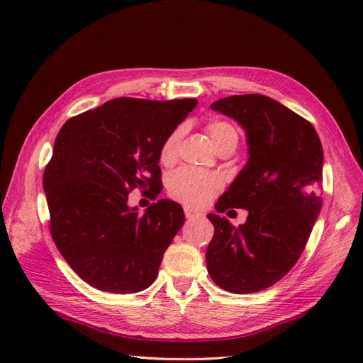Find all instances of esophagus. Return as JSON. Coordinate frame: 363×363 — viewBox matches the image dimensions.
I'll use <instances>...</instances> for the list:
<instances>
[{
  "label": "esophagus",
  "instance_id": "esophagus-1",
  "mask_svg": "<svg viewBox=\"0 0 363 363\" xmlns=\"http://www.w3.org/2000/svg\"><path fill=\"white\" fill-rule=\"evenodd\" d=\"M186 217H187V220H194V218H199V217H201V213H198V212H195V211L189 209V207H186Z\"/></svg>",
  "mask_w": 363,
  "mask_h": 363
}]
</instances>
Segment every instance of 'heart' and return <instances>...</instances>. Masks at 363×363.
<instances>
[{"label": "heart", "mask_w": 363, "mask_h": 363, "mask_svg": "<svg viewBox=\"0 0 363 363\" xmlns=\"http://www.w3.org/2000/svg\"><path fill=\"white\" fill-rule=\"evenodd\" d=\"M207 134L212 138L217 150L225 148L228 145H235L238 142V134L233 125L226 121H211L207 125ZM182 137V128H176L169 133L165 140L160 145L159 159L162 164H172L176 159L177 146H179ZM221 187V181L218 176L207 172H199L195 168H179L169 176L168 191L177 201L186 204L191 209H199L206 206L211 199L217 195Z\"/></svg>", "instance_id": "b5f03b06"}]
</instances>
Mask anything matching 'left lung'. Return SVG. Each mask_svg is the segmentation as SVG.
Listing matches in <instances>:
<instances>
[{
  "mask_svg": "<svg viewBox=\"0 0 363 363\" xmlns=\"http://www.w3.org/2000/svg\"><path fill=\"white\" fill-rule=\"evenodd\" d=\"M246 133L248 162L207 218L215 233L206 264L228 291L272 287L296 264L321 211L323 146L309 121L265 95H234L211 104ZM249 211L235 228L220 213Z\"/></svg>",
  "mask_w": 363,
  "mask_h": 363,
  "instance_id": "left-lung-1",
  "label": "left lung"
}]
</instances>
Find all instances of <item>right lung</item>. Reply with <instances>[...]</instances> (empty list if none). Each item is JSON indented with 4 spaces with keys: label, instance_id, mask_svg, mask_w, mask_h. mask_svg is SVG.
<instances>
[{
    "label": "right lung",
    "instance_id": "add662e5",
    "mask_svg": "<svg viewBox=\"0 0 363 363\" xmlns=\"http://www.w3.org/2000/svg\"><path fill=\"white\" fill-rule=\"evenodd\" d=\"M196 104L194 98H115L59 130L43 174L50 230L68 265L91 287L137 293L156 281L184 211L159 199L138 215L128 195L138 187L159 196L160 145Z\"/></svg>",
    "mask_w": 363,
    "mask_h": 363
}]
</instances>
